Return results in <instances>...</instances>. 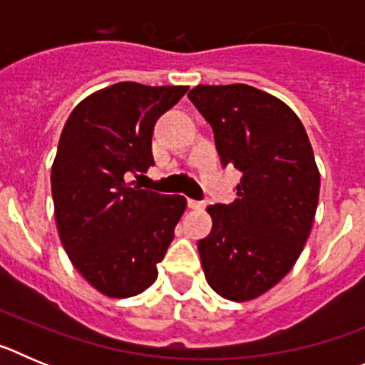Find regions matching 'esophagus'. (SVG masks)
Returning <instances> with one entry per match:
<instances>
[{"mask_svg":"<svg viewBox=\"0 0 365 365\" xmlns=\"http://www.w3.org/2000/svg\"><path fill=\"white\" fill-rule=\"evenodd\" d=\"M188 206H190V208H192V210H202V208H205V202L188 199Z\"/></svg>","mask_w":365,"mask_h":365,"instance_id":"esophagus-1","label":"esophagus"}]
</instances>
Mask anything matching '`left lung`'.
<instances>
[{
    "mask_svg": "<svg viewBox=\"0 0 365 365\" xmlns=\"http://www.w3.org/2000/svg\"><path fill=\"white\" fill-rule=\"evenodd\" d=\"M188 98L212 125L222 166L241 172L237 199L210 205L197 243L208 285L248 302L291 272L311 234L320 172L302 120L285 102L245 83L197 86Z\"/></svg>",
    "mask_w": 365,
    "mask_h": 365,
    "instance_id": "1",
    "label": "left lung"
}]
</instances>
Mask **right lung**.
<instances>
[{
  "label": "right lung",
  "mask_w": 365,
  "mask_h": 365,
  "mask_svg": "<svg viewBox=\"0 0 365 365\" xmlns=\"http://www.w3.org/2000/svg\"><path fill=\"white\" fill-rule=\"evenodd\" d=\"M186 91L113 83L83 98L63 125L51 170L58 234L74 269L109 298L137 296L157 279L186 210L182 195L125 180L153 166L155 122Z\"/></svg>",
  "instance_id": "1"
}]
</instances>
